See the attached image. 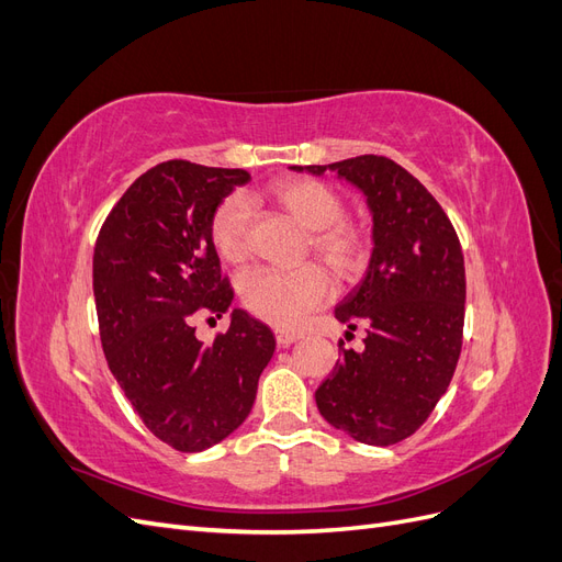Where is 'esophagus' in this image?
<instances>
[{"label":"esophagus","mask_w":562,"mask_h":562,"mask_svg":"<svg viewBox=\"0 0 562 562\" xmlns=\"http://www.w3.org/2000/svg\"><path fill=\"white\" fill-rule=\"evenodd\" d=\"M302 335L300 333H288V330H277V345L279 347H291L293 342H297Z\"/></svg>","instance_id":"obj_1"}]
</instances>
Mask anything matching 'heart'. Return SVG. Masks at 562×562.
Instances as JSON below:
<instances>
[{"mask_svg": "<svg viewBox=\"0 0 562 562\" xmlns=\"http://www.w3.org/2000/svg\"><path fill=\"white\" fill-rule=\"evenodd\" d=\"M269 203L310 229V246L337 274H353L366 260L363 232L342 220L345 201L333 187L312 178L279 180L262 194ZM248 203L229 196L211 217V239L225 262H241L248 255ZM333 293L326 271L316 265L297 269H252L241 281V300L258 318L281 330L297 328L307 314Z\"/></svg>", "mask_w": 562, "mask_h": 562, "instance_id": "b5f03b06", "label": "heart"}]
</instances>
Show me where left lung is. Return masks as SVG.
<instances>
[{
  "label": "left lung",
  "mask_w": 562,
  "mask_h": 562,
  "mask_svg": "<svg viewBox=\"0 0 562 562\" xmlns=\"http://www.w3.org/2000/svg\"><path fill=\"white\" fill-rule=\"evenodd\" d=\"M291 168L335 171L368 201L366 277L335 307L349 330L366 328V347L342 349L333 375L316 389V405L359 443L394 446L427 422L457 368L467 300L462 246L440 203L396 161L363 155Z\"/></svg>",
  "instance_id": "1"
}]
</instances>
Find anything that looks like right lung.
<instances>
[{"instance_id":"obj_1","label":"right lung","mask_w":562,"mask_h":562,"mask_svg":"<svg viewBox=\"0 0 562 562\" xmlns=\"http://www.w3.org/2000/svg\"><path fill=\"white\" fill-rule=\"evenodd\" d=\"M250 180L244 168L164 161L110 211L93 250L100 342L145 427L180 452H201L239 429L277 349L274 333L232 310L213 345L194 318L234 300L211 239L220 203Z\"/></svg>"}]
</instances>
